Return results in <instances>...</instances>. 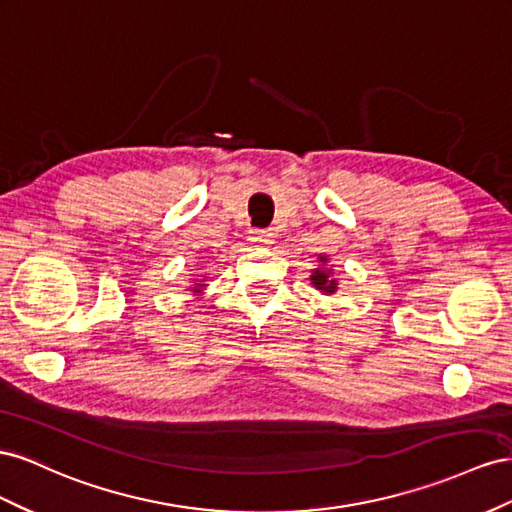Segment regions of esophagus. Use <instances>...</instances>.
<instances>
[{
    "label": "esophagus",
    "instance_id": "esophagus-1",
    "mask_svg": "<svg viewBox=\"0 0 512 512\" xmlns=\"http://www.w3.org/2000/svg\"><path fill=\"white\" fill-rule=\"evenodd\" d=\"M251 242L255 246H270L274 242V233L266 231V229H257L251 233Z\"/></svg>",
    "mask_w": 512,
    "mask_h": 512
}]
</instances>
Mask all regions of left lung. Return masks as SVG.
Here are the masks:
<instances>
[{"mask_svg": "<svg viewBox=\"0 0 512 512\" xmlns=\"http://www.w3.org/2000/svg\"><path fill=\"white\" fill-rule=\"evenodd\" d=\"M317 261H319V266L311 272V285L324 296L337 294L339 281L334 279V270L328 266V255H319Z\"/></svg>", "mask_w": 512, "mask_h": 512, "instance_id": "1", "label": "left lung"}]
</instances>
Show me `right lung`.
<instances>
[{"instance_id":"right-lung-1","label":"right lung","mask_w":512,"mask_h":512,"mask_svg":"<svg viewBox=\"0 0 512 512\" xmlns=\"http://www.w3.org/2000/svg\"><path fill=\"white\" fill-rule=\"evenodd\" d=\"M203 287H206V283L199 281V279H193V285H188V291H193L195 296H201L203 294Z\"/></svg>"}]
</instances>
